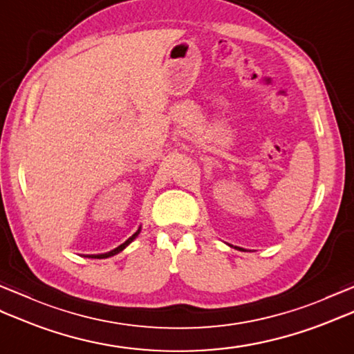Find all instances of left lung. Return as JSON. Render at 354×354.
Segmentation results:
<instances>
[{
    "label": "left lung",
    "instance_id": "8db88e82",
    "mask_svg": "<svg viewBox=\"0 0 354 354\" xmlns=\"http://www.w3.org/2000/svg\"><path fill=\"white\" fill-rule=\"evenodd\" d=\"M239 250H240V248H239Z\"/></svg>",
    "mask_w": 354,
    "mask_h": 354
}]
</instances>
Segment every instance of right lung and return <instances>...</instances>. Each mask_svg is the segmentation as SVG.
I'll use <instances>...</instances> for the list:
<instances>
[{"label": "right lung", "mask_w": 354, "mask_h": 354, "mask_svg": "<svg viewBox=\"0 0 354 354\" xmlns=\"http://www.w3.org/2000/svg\"><path fill=\"white\" fill-rule=\"evenodd\" d=\"M140 234V230L137 231V232H135V234H132L129 239H127L126 240V242L123 243V245H120L118 248H115V250H112V251H109V252H106V254H99V255H91V259H106V257H111V255H115V254H118L120 251H123L124 250V248L127 246V245H129L131 242H132V240L135 239V237H137Z\"/></svg>", "instance_id": "obj_1"}]
</instances>
